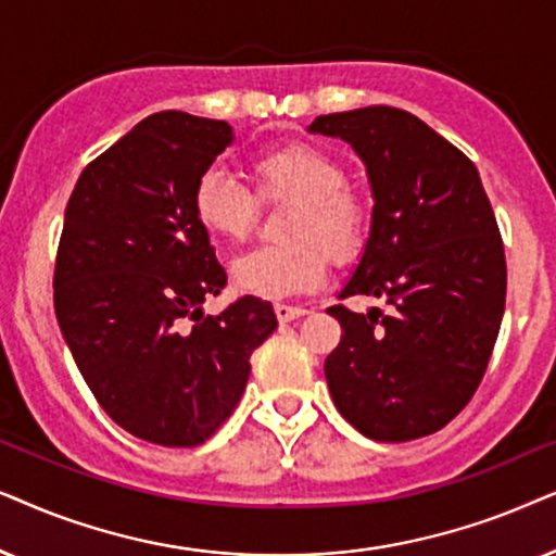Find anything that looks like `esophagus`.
Listing matches in <instances>:
<instances>
[{"instance_id": "obj_1", "label": "esophagus", "mask_w": 556, "mask_h": 556, "mask_svg": "<svg viewBox=\"0 0 556 556\" xmlns=\"http://www.w3.org/2000/svg\"><path fill=\"white\" fill-rule=\"evenodd\" d=\"M274 313H277V320H279V323H292V320H298V317L307 315V309H305V307L282 305V302H279V305H274Z\"/></svg>"}]
</instances>
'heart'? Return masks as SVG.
Returning <instances> with one entry per match:
<instances>
[{
	"mask_svg": "<svg viewBox=\"0 0 556 556\" xmlns=\"http://www.w3.org/2000/svg\"><path fill=\"white\" fill-rule=\"evenodd\" d=\"M264 198H287L294 208L285 233L294 241L258 247L233 258L231 285L254 298H290L313 290L336 262H351L364 249L368 211L353 190L336 154L315 144H287L264 152L251 165ZM192 213L211 236L247 239L256 218V198L220 167H208L192 188Z\"/></svg>",
	"mask_w": 556,
	"mask_h": 556,
	"instance_id": "1",
	"label": "heart"
}]
</instances>
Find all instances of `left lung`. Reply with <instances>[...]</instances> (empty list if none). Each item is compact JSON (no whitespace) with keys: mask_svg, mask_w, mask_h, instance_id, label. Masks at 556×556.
Instances as JSON below:
<instances>
[{"mask_svg":"<svg viewBox=\"0 0 556 556\" xmlns=\"http://www.w3.org/2000/svg\"><path fill=\"white\" fill-rule=\"evenodd\" d=\"M307 131L351 144L374 195L364 254L338 298L391 305L328 307L343 328L325 358L330 396L366 438H425L465 409L498 338L506 256L491 201L476 165L409 111H340Z\"/></svg>","mask_w":556,"mask_h":556,"instance_id":"1","label":"left lung"}]
</instances>
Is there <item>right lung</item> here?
Wrapping results in <instances>:
<instances>
[{
  "label": "right lung",
  "mask_w": 556,
  "mask_h": 556,
  "mask_svg": "<svg viewBox=\"0 0 556 556\" xmlns=\"http://www.w3.org/2000/svg\"><path fill=\"white\" fill-rule=\"evenodd\" d=\"M231 142L226 122L160 111L96 157L65 205L58 325L103 412L154 445L208 440L277 328L258 298L203 313L226 271L192 213V188Z\"/></svg>",
  "instance_id": "obj_1"
}]
</instances>
